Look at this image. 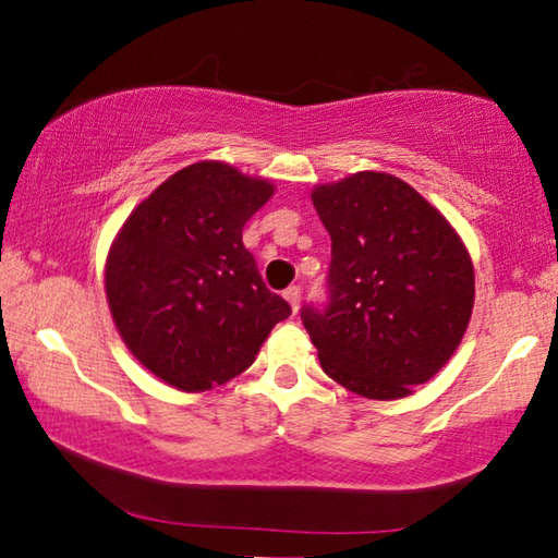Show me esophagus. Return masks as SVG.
Wrapping results in <instances>:
<instances>
[{"label": "esophagus", "mask_w": 558, "mask_h": 558, "mask_svg": "<svg viewBox=\"0 0 558 558\" xmlns=\"http://www.w3.org/2000/svg\"><path fill=\"white\" fill-rule=\"evenodd\" d=\"M284 299L289 301V306H291V311H299V304H301V289L299 287H289L287 291H284Z\"/></svg>", "instance_id": "1"}]
</instances>
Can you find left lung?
Here are the masks:
<instances>
[{"mask_svg": "<svg viewBox=\"0 0 558 558\" xmlns=\"http://www.w3.org/2000/svg\"><path fill=\"white\" fill-rule=\"evenodd\" d=\"M330 234L328 299L301 320L324 373L367 399H399L456 353L475 299L473 262L432 203L389 173L314 191Z\"/></svg>", "mask_w": 558, "mask_h": 558, "instance_id": "1", "label": "left lung"}]
</instances>
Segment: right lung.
<instances>
[{"instance_id":"right-lung-1","label":"right lung","mask_w":558,"mask_h":558,"mask_svg":"<svg viewBox=\"0 0 558 558\" xmlns=\"http://www.w3.org/2000/svg\"><path fill=\"white\" fill-rule=\"evenodd\" d=\"M274 189L228 163L175 171L122 225L105 267L124 345L183 392L225 385L291 316L262 281L242 228Z\"/></svg>"}]
</instances>
